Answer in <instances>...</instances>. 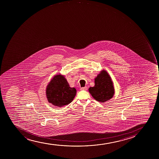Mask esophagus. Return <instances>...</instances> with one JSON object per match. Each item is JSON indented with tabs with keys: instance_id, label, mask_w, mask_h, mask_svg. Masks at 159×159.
<instances>
[{
	"instance_id": "34e87169",
	"label": "esophagus",
	"mask_w": 159,
	"mask_h": 159,
	"mask_svg": "<svg viewBox=\"0 0 159 159\" xmlns=\"http://www.w3.org/2000/svg\"><path fill=\"white\" fill-rule=\"evenodd\" d=\"M81 90H87V87H84L81 88Z\"/></svg>"
}]
</instances>
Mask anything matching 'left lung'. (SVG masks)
I'll return each instance as SVG.
<instances>
[{"label": "left lung", "instance_id": "1", "mask_svg": "<svg viewBox=\"0 0 159 159\" xmlns=\"http://www.w3.org/2000/svg\"><path fill=\"white\" fill-rule=\"evenodd\" d=\"M89 92L97 102H105L113 97L115 89L111 76L105 70L95 78V86L89 88Z\"/></svg>", "mask_w": 159, "mask_h": 159}]
</instances>
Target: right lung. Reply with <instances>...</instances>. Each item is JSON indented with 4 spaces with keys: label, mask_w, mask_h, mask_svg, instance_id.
Masks as SVG:
<instances>
[{
    "label": "right lung",
    "mask_w": 159,
    "mask_h": 159,
    "mask_svg": "<svg viewBox=\"0 0 159 159\" xmlns=\"http://www.w3.org/2000/svg\"><path fill=\"white\" fill-rule=\"evenodd\" d=\"M76 93L75 88L70 87L66 78L61 74L54 75L46 88L48 102L57 107H62L71 103Z\"/></svg>",
    "instance_id": "obj_1"
}]
</instances>
